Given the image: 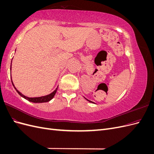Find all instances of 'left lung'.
Wrapping results in <instances>:
<instances>
[{"label": "left lung", "mask_w": 154, "mask_h": 154, "mask_svg": "<svg viewBox=\"0 0 154 154\" xmlns=\"http://www.w3.org/2000/svg\"><path fill=\"white\" fill-rule=\"evenodd\" d=\"M88 101H90V102H91V101H89V100H88Z\"/></svg>", "instance_id": "left-lung-1"}]
</instances>
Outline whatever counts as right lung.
<instances>
[{"label":"right lung","mask_w":154,"mask_h":154,"mask_svg":"<svg viewBox=\"0 0 154 154\" xmlns=\"http://www.w3.org/2000/svg\"><path fill=\"white\" fill-rule=\"evenodd\" d=\"M11 62H12V60H11ZM10 70H11V67H10ZM11 82H12V84H13L14 88H15V90L17 91V92L18 93V94H19L20 96H21L22 97H24V98H25L26 100H28L29 101L33 102V103H45V102L49 101L50 100H51L53 98V97L54 96L56 92H57V89H58V87H57L52 93H51L50 94H48L47 96H41V97H27V96H24V94H22L21 92H20L19 91H18L17 89V88L15 87V85H14L12 80H11Z\"/></svg>","instance_id":"add662e5"}]
</instances>
